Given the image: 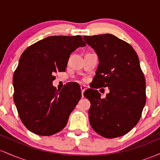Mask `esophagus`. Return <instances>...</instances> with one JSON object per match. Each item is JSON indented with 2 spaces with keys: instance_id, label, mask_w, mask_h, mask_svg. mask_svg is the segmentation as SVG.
Returning <instances> with one entry per match:
<instances>
[{
  "instance_id": "1",
  "label": "esophagus",
  "mask_w": 160,
  "mask_h": 160,
  "mask_svg": "<svg viewBox=\"0 0 160 160\" xmlns=\"http://www.w3.org/2000/svg\"><path fill=\"white\" fill-rule=\"evenodd\" d=\"M80 89H81L82 96H83V92H85V90L86 89V86H80Z\"/></svg>"
}]
</instances>
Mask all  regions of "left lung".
Returning <instances> with one entry per match:
<instances>
[{
    "label": "left lung",
    "instance_id": "left-lung-1",
    "mask_svg": "<svg viewBox=\"0 0 160 160\" xmlns=\"http://www.w3.org/2000/svg\"><path fill=\"white\" fill-rule=\"evenodd\" d=\"M95 49L98 66L95 86L85 91L91 103L89 119L100 135L114 138L126 135L136 126L146 103L145 78L138 57L131 45L111 34L84 36ZM108 87L104 99L95 88Z\"/></svg>",
    "mask_w": 160,
    "mask_h": 160
}]
</instances>
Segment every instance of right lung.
<instances>
[{"label": "right lung", "mask_w": 160, "mask_h": 160, "mask_svg": "<svg viewBox=\"0 0 160 160\" xmlns=\"http://www.w3.org/2000/svg\"><path fill=\"white\" fill-rule=\"evenodd\" d=\"M81 36H50L24 51L13 74V99L22 123L29 131L49 136L61 131L81 98L78 84L59 91L54 74L65 71L70 55L85 47Z\"/></svg>", "instance_id": "right-lung-1"}]
</instances>
